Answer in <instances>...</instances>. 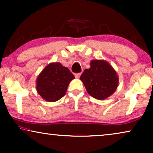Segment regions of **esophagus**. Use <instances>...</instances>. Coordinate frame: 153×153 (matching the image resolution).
Segmentation results:
<instances>
[{
	"mask_svg": "<svg viewBox=\"0 0 153 153\" xmlns=\"http://www.w3.org/2000/svg\"><path fill=\"white\" fill-rule=\"evenodd\" d=\"M81 73H76V74H74V76H75V77H76V78H77V79H79V77H80V76H81Z\"/></svg>",
	"mask_w": 153,
	"mask_h": 153,
	"instance_id": "esophagus-1",
	"label": "esophagus"
}]
</instances>
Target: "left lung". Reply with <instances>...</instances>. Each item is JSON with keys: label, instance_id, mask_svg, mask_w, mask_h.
<instances>
[{"label": "left lung", "instance_id": "obj_1", "mask_svg": "<svg viewBox=\"0 0 153 153\" xmlns=\"http://www.w3.org/2000/svg\"><path fill=\"white\" fill-rule=\"evenodd\" d=\"M80 79L88 93L97 100H105L114 93L118 86V76L114 68L104 60H92Z\"/></svg>", "mask_w": 153, "mask_h": 153}]
</instances>
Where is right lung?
<instances>
[{
  "instance_id": "right-lung-1",
  "label": "right lung",
  "mask_w": 153,
  "mask_h": 153,
  "mask_svg": "<svg viewBox=\"0 0 153 153\" xmlns=\"http://www.w3.org/2000/svg\"><path fill=\"white\" fill-rule=\"evenodd\" d=\"M74 76L60 62H51L39 73L36 79V90L44 100L56 102L65 95L69 83Z\"/></svg>"
}]
</instances>
